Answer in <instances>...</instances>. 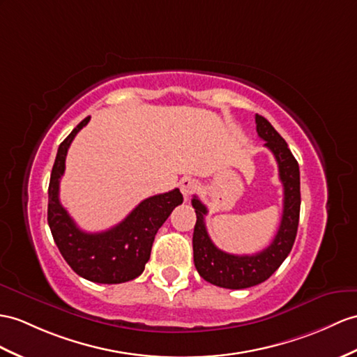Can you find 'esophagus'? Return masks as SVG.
I'll return each mask as SVG.
<instances>
[{
    "mask_svg": "<svg viewBox=\"0 0 357 357\" xmlns=\"http://www.w3.org/2000/svg\"><path fill=\"white\" fill-rule=\"evenodd\" d=\"M197 188H198V181L194 180V178L185 177V178L180 180V190L185 197H189L190 194H194Z\"/></svg>",
    "mask_w": 357,
    "mask_h": 357,
    "instance_id": "1",
    "label": "esophagus"
}]
</instances>
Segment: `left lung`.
I'll return each mask as SVG.
<instances>
[{
	"label": "left lung",
	"instance_id": "left-lung-1",
	"mask_svg": "<svg viewBox=\"0 0 357 357\" xmlns=\"http://www.w3.org/2000/svg\"><path fill=\"white\" fill-rule=\"evenodd\" d=\"M256 130L266 149L271 150L279 165V177L283 185V213L280 227L273 242L256 255H230L211 241L206 230L204 215L207 207L197 197L192 206L197 222L192 236L194 264L198 274L208 283L227 289H245L269 279L291 253L297 236L300 218V169L284 139L275 132L264 116L256 115Z\"/></svg>",
	"mask_w": 357,
	"mask_h": 357
}]
</instances>
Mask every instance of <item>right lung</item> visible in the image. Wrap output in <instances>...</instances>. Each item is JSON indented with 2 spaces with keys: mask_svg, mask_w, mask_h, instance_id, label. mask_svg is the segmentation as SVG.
Wrapping results in <instances>:
<instances>
[{
  "mask_svg": "<svg viewBox=\"0 0 357 357\" xmlns=\"http://www.w3.org/2000/svg\"><path fill=\"white\" fill-rule=\"evenodd\" d=\"M89 119L91 116L84 118L59 145L48 186V225L59 251L78 275L95 283H124L144 273L155 233L174 208L183 203V195L176 188L146 198L106 231L88 233L78 229L60 204L59 185L65 172L69 145Z\"/></svg>",
  "mask_w": 357,
  "mask_h": 357,
  "instance_id": "add662e5",
  "label": "right lung"
}]
</instances>
